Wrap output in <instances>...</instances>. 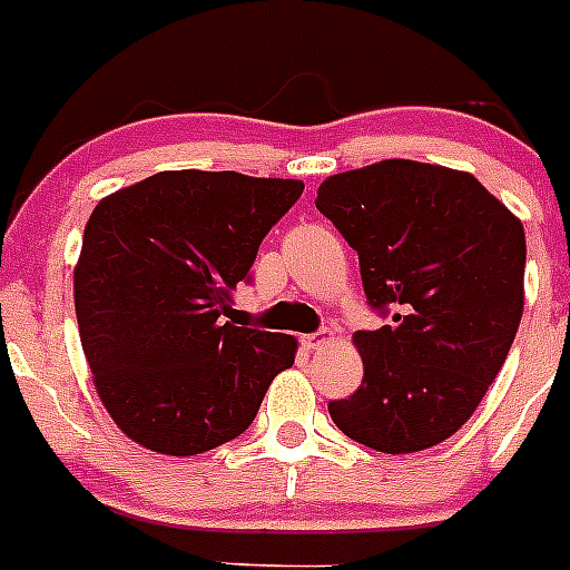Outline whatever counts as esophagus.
<instances>
[{
    "label": "esophagus",
    "instance_id": "obj_1",
    "mask_svg": "<svg viewBox=\"0 0 570 570\" xmlns=\"http://www.w3.org/2000/svg\"><path fill=\"white\" fill-rule=\"evenodd\" d=\"M334 340V334H331L328 328L320 331V334H308V336H302V345L308 347V351H320V347H325L328 342Z\"/></svg>",
    "mask_w": 570,
    "mask_h": 570
}]
</instances>
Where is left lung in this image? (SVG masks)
I'll use <instances>...</instances> for the list:
<instances>
[{
	"mask_svg": "<svg viewBox=\"0 0 570 570\" xmlns=\"http://www.w3.org/2000/svg\"><path fill=\"white\" fill-rule=\"evenodd\" d=\"M316 208L360 254L376 331H356L362 385L331 402L342 434L382 454L454 436L497 380L525 305V230L468 170L382 159L328 176Z\"/></svg>",
	"mask_w": 570,
	"mask_h": 570,
	"instance_id": "8db88e82",
	"label": "left lung"
}]
</instances>
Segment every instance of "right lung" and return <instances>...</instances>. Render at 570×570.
<instances>
[{
  "instance_id": "obj_1",
  "label": "right lung",
  "mask_w": 570,
  "mask_h": 570,
  "mask_svg": "<svg viewBox=\"0 0 570 570\" xmlns=\"http://www.w3.org/2000/svg\"><path fill=\"white\" fill-rule=\"evenodd\" d=\"M299 179L159 170L99 199L73 268L94 387L116 428L165 456H194L254 422L296 336L225 322L230 296Z\"/></svg>"
}]
</instances>
